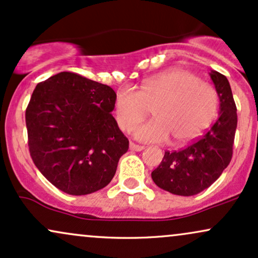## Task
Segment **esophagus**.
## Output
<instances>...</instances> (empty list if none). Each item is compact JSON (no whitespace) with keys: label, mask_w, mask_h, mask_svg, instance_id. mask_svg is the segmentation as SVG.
Wrapping results in <instances>:
<instances>
[{"label":"esophagus","mask_w":258,"mask_h":258,"mask_svg":"<svg viewBox=\"0 0 258 258\" xmlns=\"http://www.w3.org/2000/svg\"><path fill=\"white\" fill-rule=\"evenodd\" d=\"M129 147H130V150L135 151V152H140V151L145 150L144 146H140V145H136V144H134V142H130Z\"/></svg>","instance_id":"1"}]
</instances>
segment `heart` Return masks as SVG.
<instances>
[{"label":"heart","instance_id":"b5f03b06","mask_svg":"<svg viewBox=\"0 0 258 258\" xmlns=\"http://www.w3.org/2000/svg\"><path fill=\"white\" fill-rule=\"evenodd\" d=\"M219 96L210 84L192 72L174 69L148 78L140 90L122 88L116 96L114 111L118 125L129 130L141 122L153 107L154 119L133 129L142 142L163 144L171 139L182 146L198 138L214 119Z\"/></svg>","mask_w":258,"mask_h":258}]
</instances>
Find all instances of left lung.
Returning a JSON list of instances; mask_svg holds the SVG:
<instances>
[{
	"label": "left lung",
	"instance_id": "1",
	"mask_svg": "<svg viewBox=\"0 0 258 258\" xmlns=\"http://www.w3.org/2000/svg\"><path fill=\"white\" fill-rule=\"evenodd\" d=\"M220 100L219 117L202 138L180 151H166L162 163L151 174L159 188L176 196L198 195L210 187L228 166L233 154L237 107L226 76L211 71Z\"/></svg>",
	"mask_w": 258,
	"mask_h": 258
}]
</instances>
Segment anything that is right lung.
Instances as JSON below:
<instances>
[{"instance_id": "add662e5", "label": "right lung", "mask_w": 258, "mask_h": 258, "mask_svg": "<svg viewBox=\"0 0 258 258\" xmlns=\"http://www.w3.org/2000/svg\"><path fill=\"white\" fill-rule=\"evenodd\" d=\"M111 87L60 72L33 90L25 119L31 158L51 184L72 196L104 188L129 141L111 112Z\"/></svg>"}]
</instances>
